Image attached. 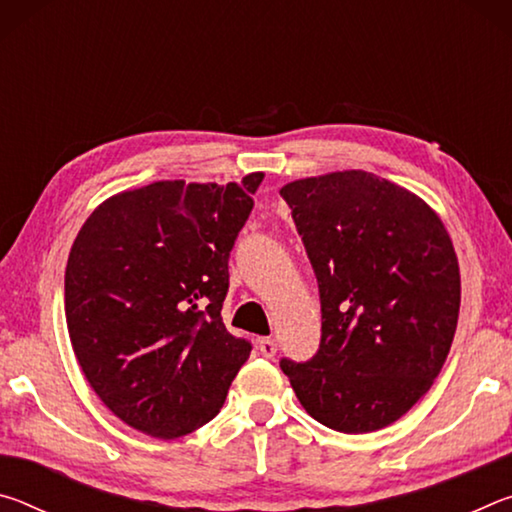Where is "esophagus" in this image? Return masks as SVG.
Segmentation results:
<instances>
[{
	"label": "esophagus",
	"mask_w": 512,
	"mask_h": 512,
	"mask_svg": "<svg viewBox=\"0 0 512 512\" xmlns=\"http://www.w3.org/2000/svg\"><path fill=\"white\" fill-rule=\"evenodd\" d=\"M257 348H259V352L264 354L266 359H271V357H275V352H277V343L273 339H259L257 341Z\"/></svg>",
	"instance_id": "34e87169"
}]
</instances>
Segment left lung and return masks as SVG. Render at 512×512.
I'll list each match as a JSON object with an SVG mask.
<instances>
[{"label":"left lung","mask_w":512,"mask_h":512,"mask_svg":"<svg viewBox=\"0 0 512 512\" xmlns=\"http://www.w3.org/2000/svg\"><path fill=\"white\" fill-rule=\"evenodd\" d=\"M314 268L320 345L282 357L300 404L341 433L384 429L429 391L449 354L461 275L443 221L404 187L336 171L280 189Z\"/></svg>","instance_id":"obj_1"}]
</instances>
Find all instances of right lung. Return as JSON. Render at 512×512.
Instances as JSON below:
<instances>
[{
  "mask_svg": "<svg viewBox=\"0 0 512 512\" xmlns=\"http://www.w3.org/2000/svg\"><path fill=\"white\" fill-rule=\"evenodd\" d=\"M262 178L162 180L108 198L83 223L65 268L69 339L94 393L133 429L169 440L203 427L250 357L221 309Z\"/></svg>",
  "mask_w": 512,
  "mask_h": 512,
  "instance_id": "1",
  "label": "right lung"
}]
</instances>
